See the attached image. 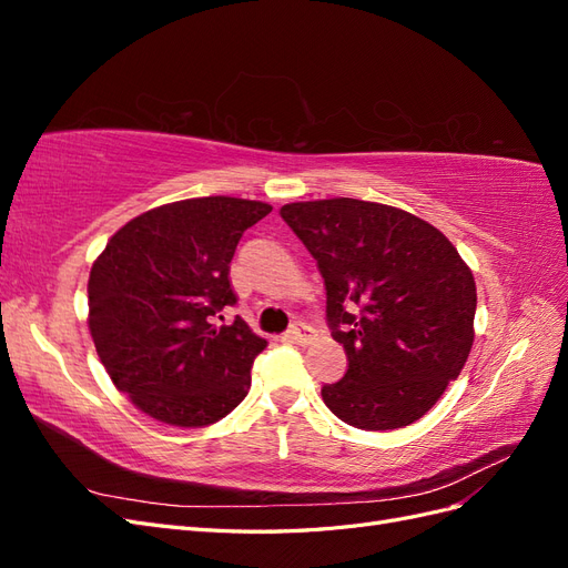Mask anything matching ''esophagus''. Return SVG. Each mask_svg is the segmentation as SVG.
<instances>
[{
  "label": "esophagus",
  "mask_w": 568,
  "mask_h": 568,
  "mask_svg": "<svg viewBox=\"0 0 568 568\" xmlns=\"http://www.w3.org/2000/svg\"><path fill=\"white\" fill-rule=\"evenodd\" d=\"M286 336H288L291 341H296V343H311V341L315 338V329H313L311 324L296 322V324H291V329L286 332Z\"/></svg>",
  "instance_id": "obj_1"
}]
</instances>
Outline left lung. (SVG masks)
<instances>
[{
  "mask_svg": "<svg viewBox=\"0 0 568 568\" xmlns=\"http://www.w3.org/2000/svg\"><path fill=\"white\" fill-rule=\"evenodd\" d=\"M317 261L326 324L348 369L322 386L334 415L365 432L424 417L474 343L476 284L448 236L400 209L357 199L282 205Z\"/></svg>",
  "mask_w": 568,
  "mask_h": 568,
  "instance_id": "1",
  "label": "left lung"
}]
</instances>
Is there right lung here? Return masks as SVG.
<instances>
[{
  "mask_svg": "<svg viewBox=\"0 0 568 568\" xmlns=\"http://www.w3.org/2000/svg\"><path fill=\"white\" fill-rule=\"evenodd\" d=\"M272 205L232 196L165 203L120 227L90 272V334L120 393L170 426H209L246 398L267 341L234 317L230 263Z\"/></svg>",
  "mask_w": 568,
  "mask_h": 568,
  "instance_id": "obj_1",
  "label": "right lung"
}]
</instances>
